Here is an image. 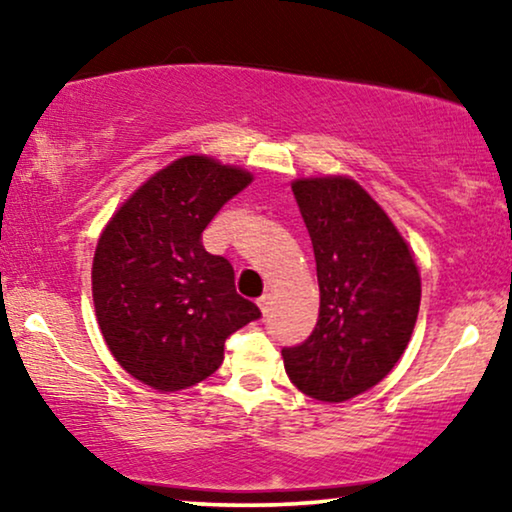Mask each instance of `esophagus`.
I'll list each match as a JSON object with an SVG mask.
<instances>
[{
  "mask_svg": "<svg viewBox=\"0 0 512 512\" xmlns=\"http://www.w3.org/2000/svg\"><path fill=\"white\" fill-rule=\"evenodd\" d=\"M258 310H261L263 317H265V314L270 312V296H263V298H258Z\"/></svg>",
  "mask_w": 512,
  "mask_h": 512,
  "instance_id": "34e87169",
  "label": "esophagus"
}]
</instances>
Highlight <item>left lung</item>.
I'll use <instances>...</instances> for the list:
<instances>
[{
  "instance_id": "1",
  "label": "left lung",
  "mask_w": 512,
  "mask_h": 512,
  "mask_svg": "<svg viewBox=\"0 0 512 512\" xmlns=\"http://www.w3.org/2000/svg\"><path fill=\"white\" fill-rule=\"evenodd\" d=\"M312 237L319 319L303 345L282 349L305 396L342 403L391 373L415 331L422 277L410 244L359 181L345 174L293 179Z\"/></svg>"
}]
</instances>
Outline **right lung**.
<instances>
[{
  "label": "right lung",
  "mask_w": 512,
  "mask_h": 512,
  "mask_svg": "<svg viewBox=\"0 0 512 512\" xmlns=\"http://www.w3.org/2000/svg\"><path fill=\"white\" fill-rule=\"evenodd\" d=\"M254 174L212 156H181L116 209L93 256V303L102 338L125 373L172 394L207 380L230 333L261 317L235 291L223 256L202 230Z\"/></svg>",
  "instance_id": "right-lung-1"
}]
</instances>
